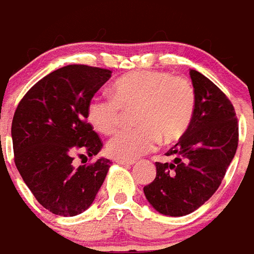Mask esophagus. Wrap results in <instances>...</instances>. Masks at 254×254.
Segmentation results:
<instances>
[{
	"instance_id": "obj_1",
	"label": "esophagus",
	"mask_w": 254,
	"mask_h": 254,
	"mask_svg": "<svg viewBox=\"0 0 254 254\" xmlns=\"http://www.w3.org/2000/svg\"><path fill=\"white\" fill-rule=\"evenodd\" d=\"M118 163L120 165H126V167H131V165L135 164L134 160H118Z\"/></svg>"
}]
</instances>
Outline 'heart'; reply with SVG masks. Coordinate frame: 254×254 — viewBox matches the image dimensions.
Segmentation results:
<instances>
[{"mask_svg": "<svg viewBox=\"0 0 254 254\" xmlns=\"http://www.w3.org/2000/svg\"><path fill=\"white\" fill-rule=\"evenodd\" d=\"M138 109L136 130L120 131L107 143L108 154L118 160H135L152 152L160 138L178 141L189 130L195 111V91L188 79L164 71H136L119 78L112 95L97 94L89 102L87 120L109 135L118 130L124 111Z\"/></svg>", "mask_w": 254, "mask_h": 254, "instance_id": "b5f03b06", "label": "heart"}]
</instances>
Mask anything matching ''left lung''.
I'll use <instances>...</instances> for the list:
<instances>
[{
  "label": "left lung",
  "mask_w": 254,
  "mask_h": 254,
  "mask_svg": "<svg viewBox=\"0 0 254 254\" xmlns=\"http://www.w3.org/2000/svg\"><path fill=\"white\" fill-rule=\"evenodd\" d=\"M195 91L193 122L165 153L172 163H156L154 181L143 188L147 202L165 216H186L213 195L238 147L233 104L213 82L190 69Z\"/></svg>",
  "instance_id": "1"
}]
</instances>
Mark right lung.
I'll list each match as a JSON object with an SVG mask.
<instances>
[{
  "label": "right lung",
  "instance_id": "obj_1",
  "mask_svg": "<svg viewBox=\"0 0 254 254\" xmlns=\"http://www.w3.org/2000/svg\"><path fill=\"white\" fill-rule=\"evenodd\" d=\"M111 75L97 66H63L34 84L17 105L12 120L15 164L38 202L55 215L84 212L105 181L108 159L79 167L72 161L75 154L93 157L102 149L86 122L87 107Z\"/></svg>",
  "mask_w": 254,
  "mask_h": 254
}]
</instances>
